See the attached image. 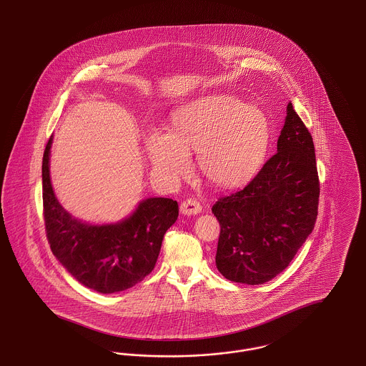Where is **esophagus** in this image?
Wrapping results in <instances>:
<instances>
[{
    "instance_id": "esophagus-1",
    "label": "esophagus",
    "mask_w": 366,
    "mask_h": 366,
    "mask_svg": "<svg viewBox=\"0 0 366 366\" xmlns=\"http://www.w3.org/2000/svg\"><path fill=\"white\" fill-rule=\"evenodd\" d=\"M179 211L184 215H196V214L202 212V206L196 199H192L191 197V199H187L181 203Z\"/></svg>"
}]
</instances>
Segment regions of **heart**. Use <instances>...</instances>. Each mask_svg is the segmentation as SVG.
<instances>
[{
    "mask_svg": "<svg viewBox=\"0 0 366 366\" xmlns=\"http://www.w3.org/2000/svg\"><path fill=\"white\" fill-rule=\"evenodd\" d=\"M270 144V123L259 108L229 96H209L175 111L170 133L154 132L147 151L159 174H187L199 151L203 174L217 185L239 187L258 173Z\"/></svg>",
    "mask_w": 366,
    "mask_h": 366,
    "instance_id": "1",
    "label": "heart"
}]
</instances>
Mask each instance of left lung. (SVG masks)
<instances>
[{
  "mask_svg": "<svg viewBox=\"0 0 366 366\" xmlns=\"http://www.w3.org/2000/svg\"><path fill=\"white\" fill-rule=\"evenodd\" d=\"M318 197L313 137L290 103L277 152L244 189L212 206L221 225L219 273L248 285L276 277L313 232Z\"/></svg>",
  "mask_w": 366,
  "mask_h": 366,
  "instance_id": "obj_1",
  "label": "left lung"
}]
</instances>
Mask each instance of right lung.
<instances>
[{"label": "right lung", "mask_w": 366, "mask_h": 366, "mask_svg": "<svg viewBox=\"0 0 366 366\" xmlns=\"http://www.w3.org/2000/svg\"><path fill=\"white\" fill-rule=\"evenodd\" d=\"M51 145L52 137L42 157V200L53 255L81 284L100 294L132 288L154 270L164 233L178 218V203L151 197L142 200L122 222L100 227L81 222L54 197Z\"/></svg>", "instance_id": "right-lung-1"}]
</instances>
